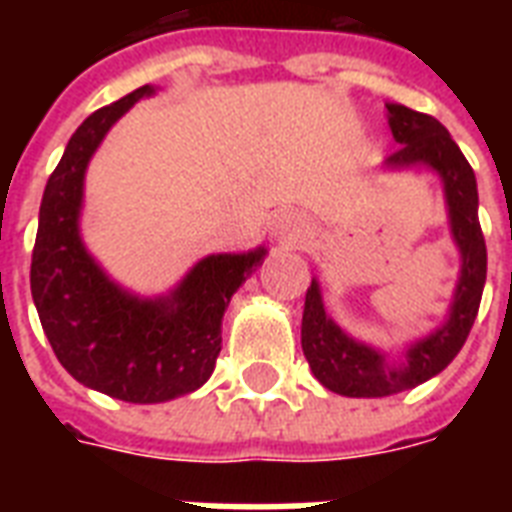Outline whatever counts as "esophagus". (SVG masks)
Returning <instances> with one entry per match:
<instances>
[{
	"label": "esophagus",
	"instance_id": "34e87169",
	"mask_svg": "<svg viewBox=\"0 0 512 512\" xmlns=\"http://www.w3.org/2000/svg\"><path fill=\"white\" fill-rule=\"evenodd\" d=\"M300 236H303V217L295 215V212H284L276 220V239H279V244L292 247V244L300 241Z\"/></svg>",
	"mask_w": 512,
	"mask_h": 512
}]
</instances>
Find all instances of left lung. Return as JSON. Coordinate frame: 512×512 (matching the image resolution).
I'll return each instance as SVG.
<instances>
[{"instance_id": "obj_1", "label": "left lung", "mask_w": 512, "mask_h": 512, "mask_svg": "<svg viewBox=\"0 0 512 512\" xmlns=\"http://www.w3.org/2000/svg\"><path fill=\"white\" fill-rule=\"evenodd\" d=\"M388 114L390 132L396 143H401L398 151L388 156V167L398 170L428 164L444 180L452 233L462 252V276L449 321L430 337L412 345L406 353V364L401 366H388L377 350L350 340L327 316L319 284L311 281L303 311V353L324 388L350 398H382L412 390L452 364L473 329L486 281V241L478 223V188L473 167L438 119L401 103H390Z\"/></svg>"}]
</instances>
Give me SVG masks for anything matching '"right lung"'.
Listing matches in <instances>:
<instances>
[{
  "label": "right lung",
  "instance_id": "obj_1",
  "mask_svg": "<svg viewBox=\"0 0 512 512\" xmlns=\"http://www.w3.org/2000/svg\"><path fill=\"white\" fill-rule=\"evenodd\" d=\"M140 87L98 108L71 135L39 207L31 295L55 356L74 380L127 404H162L201 388L220 353V324L233 292L265 249L209 255L167 300H138L106 279L79 239L84 170Z\"/></svg>",
  "mask_w": 512,
  "mask_h": 512
}]
</instances>
